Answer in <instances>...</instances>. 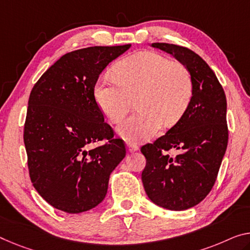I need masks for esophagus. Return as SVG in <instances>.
<instances>
[{
    "mask_svg": "<svg viewBox=\"0 0 250 250\" xmlns=\"http://www.w3.org/2000/svg\"><path fill=\"white\" fill-rule=\"evenodd\" d=\"M126 147H127V151H128L129 153H133V152L138 151V146H137V145L132 143V142H127V143H126Z\"/></svg>",
    "mask_w": 250,
    "mask_h": 250,
    "instance_id": "obj_1",
    "label": "esophagus"
}]
</instances>
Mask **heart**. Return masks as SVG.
<instances>
[{"instance_id": "b5f03b06", "label": "heart", "mask_w": 250, "mask_h": 250, "mask_svg": "<svg viewBox=\"0 0 250 250\" xmlns=\"http://www.w3.org/2000/svg\"><path fill=\"white\" fill-rule=\"evenodd\" d=\"M117 78L103 75L94 88L95 101L112 123L122 121L135 104L137 110L118 126L125 140L144 142L165 126H173L186 114L193 94L190 71L182 63L151 51L118 61Z\"/></svg>"}]
</instances>
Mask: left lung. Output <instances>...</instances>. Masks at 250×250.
I'll return each mask as SVG.
<instances>
[{
    "label": "left lung",
    "mask_w": 250,
    "mask_h": 250,
    "mask_svg": "<svg viewBox=\"0 0 250 250\" xmlns=\"http://www.w3.org/2000/svg\"><path fill=\"white\" fill-rule=\"evenodd\" d=\"M152 47L188 68L193 94L181 120L154 143L142 146L146 159L142 182L156 206L182 211L200 203L216 182L228 144L227 99L212 69L192 50L160 42ZM172 148L180 154L168 156Z\"/></svg>",
    "instance_id": "1"
}]
</instances>
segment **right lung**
<instances>
[{"instance_id":"1","label":"right lung","mask_w":250,"mask_h":250,"mask_svg":"<svg viewBox=\"0 0 250 250\" xmlns=\"http://www.w3.org/2000/svg\"><path fill=\"white\" fill-rule=\"evenodd\" d=\"M130 44L89 47L66 53L32 88L24 125L30 178L56 209L80 213L106 197L110 173L126 155L124 142L95 101L99 75ZM107 139L102 147L95 141Z\"/></svg>"}]
</instances>
